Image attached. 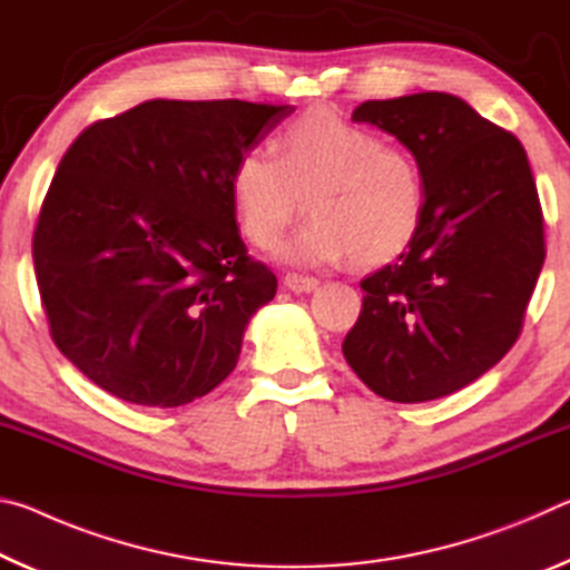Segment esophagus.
Returning a JSON list of instances; mask_svg holds the SVG:
<instances>
[{
	"instance_id": "esophagus-1",
	"label": "esophagus",
	"mask_w": 570,
	"mask_h": 570,
	"mask_svg": "<svg viewBox=\"0 0 570 570\" xmlns=\"http://www.w3.org/2000/svg\"><path fill=\"white\" fill-rule=\"evenodd\" d=\"M284 286L288 288V292H294V294H308V292H314L316 286H320V278L304 276V274H286L284 276Z\"/></svg>"
}]
</instances>
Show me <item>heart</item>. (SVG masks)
<instances>
[{
	"instance_id": "heart-1",
	"label": "heart",
	"mask_w": 570,
	"mask_h": 570,
	"mask_svg": "<svg viewBox=\"0 0 570 570\" xmlns=\"http://www.w3.org/2000/svg\"><path fill=\"white\" fill-rule=\"evenodd\" d=\"M306 208L312 220L284 246L302 266L342 262L374 266L397 258L424 218L417 160L336 110L316 108L288 120L274 150L256 146L230 170L240 230L258 248H274Z\"/></svg>"
}]
</instances>
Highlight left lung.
I'll return each mask as SVG.
<instances>
[{"instance_id":"1","label":"left lung","mask_w":570,"mask_h":570,"mask_svg":"<svg viewBox=\"0 0 570 570\" xmlns=\"http://www.w3.org/2000/svg\"><path fill=\"white\" fill-rule=\"evenodd\" d=\"M352 120L412 153L424 218L397 262L360 284L344 360L384 400L445 397L503 360L523 330L546 258L533 170L513 132L448 92L362 102Z\"/></svg>"}]
</instances>
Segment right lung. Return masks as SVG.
Returning <instances> with one entry per match:
<instances>
[{"instance_id":"add662e5","label":"right lung","mask_w":570,"mask_h":570,"mask_svg":"<svg viewBox=\"0 0 570 570\" xmlns=\"http://www.w3.org/2000/svg\"><path fill=\"white\" fill-rule=\"evenodd\" d=\"M292 112L148 100L77 135L45 196L32 258L52 342L98 387L180 407L234 372L276 276L240 240L230 170Z\"/></svg>"}]
</instances>
